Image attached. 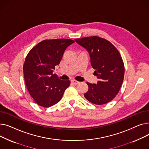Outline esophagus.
Wrapping results in <instances>:
<instances>
[{
  "label": "esophagus",
  "instance_id": "esophagus-1",
  "mask_svg": "<svg viewBox=\"0 0 149 149\" xmlns=\"http://www.w3.org/2000/svg\"><path fill=\"white\" fill-rule=\"evenodd\" d=\"M71 83H73V84H79V81H77V80H71Z\"/></svg>",
  "mask_w": 149,
  "mask_h": 149
}]
</instances>
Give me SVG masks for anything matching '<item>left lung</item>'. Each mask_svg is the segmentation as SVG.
I'll return each instance as SVG.
<instances>
[{
  "label": "left lung",
  "instance_id": "8db88e82",
  "mask_svg": "<svg viewBox=\"0 0 149 149\" xmlns=\"http://www.w3.org/2000/svg\"><path fill=\"white\" fill-rule=\"evenodd\" d=\"M89 53L91 66L95 69L97 84L87 82L84 97L89 102L102 105L110 102L120 91L124 76V65L115 46L106 39L91 36L75 39Z\"/></svg>",
  "mask_w": 149,
  "mask_h": 149
}]
</instances>
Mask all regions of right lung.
<instances>
[{
	"mask_svg": "<svg viewBox=\"0 0 149 149\" xmlns=\"http://www.w3.org/2000/svg\"><path fill=\"white\" fill-rule=\"evenodd\" d=\"M74 43L71 39H51L38 43L30 50L23 66L26 86L38 106L49 107L61 99L70 84L52 74L67 47Z\"/></svg>",
	"mask_w": 149,
	"mask_h": 149,
	"instance_id": "1",
	"label": "right lung"
}]
</instances>
